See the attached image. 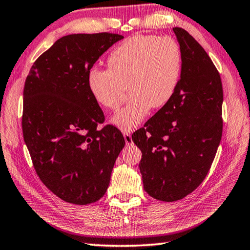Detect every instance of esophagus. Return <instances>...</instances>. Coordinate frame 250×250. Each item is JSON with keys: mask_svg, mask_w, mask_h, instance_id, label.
I'll list each match as a JSON object with an SVG mask.
<instances>
[{"mask_svg": "<svg viewBox=\"0 0 250 250\" xmlns=\"http://www.w3.org/2000/svg\"><path fill=\"white\" fill-rule=\"evenodd\" d=\"M124 138H125V143L126 145H132L133 144V139H132V134L128 132L124 133Z\"/></svg>", "mask_w": 250, "mask_h": 250, "instance_id": "esophagus-1", "label": "esophagus"}]
</instances>
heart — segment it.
Listing matches in <instances>:
<instances>
[{
	"label": "heart",
	"mask_w": 250,
	"mask_h": 250,
	"mask_svg": "<svg viewBox=\"0 0 250 250\" xmlns=\"http://www.w3.org/2000/svg\"><path fill=\"white\" fill-rule=\"evenodd\" d=\"M107 67L89 70L87 89L101 106L116 109L129 86L132 99L111 120L117 128L129 132L152 107H164L172 99L181 77L182 54L171 37L136 35L114 48Z\"/></svg>",
	"instance_id": "1"
}]
</instances>
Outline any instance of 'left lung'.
I'll list each match as a JSON object with an SVG mask.
<instances>
[{
	"mask_svg": "<svg viewBox=\"0 0 250 250\" xmlns=\"http://www.w3.org/2000/svg\"><path fill=\"white\" fill-rule=\"evenodd\" d=\"M173 32L182 54L178 87L170 102L132 136L143 154L144 189L164 202L181 200L202 183L223 132L220 73L187 30Z\"/></svg>",
	"mask_w": 250,
	"mask_h": 250,
	"instance_id": "8db88e82",
	"label": "left lung"
}]
</instances>
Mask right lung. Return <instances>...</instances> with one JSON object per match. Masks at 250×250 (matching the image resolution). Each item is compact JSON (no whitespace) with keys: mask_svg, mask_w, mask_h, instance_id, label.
Instances as JSON below:
<instances>
[{"mask_svg":"<svg viewBox=\"0 0 250 250\" xmlns=\"http://www.w3.org/2000/svg\"><path fill=\"white\" fill-rule=\"evenodd\" d=\"M118 34H72L35 61L25 81L21 127L38 177L68 203L96 202L106 192L125 141L106 125L86 84L89 70Z\"/></svg>","mask_w":250,"mask_h":250,"instance_id":"1","label":"right lung"}]
</instances>
